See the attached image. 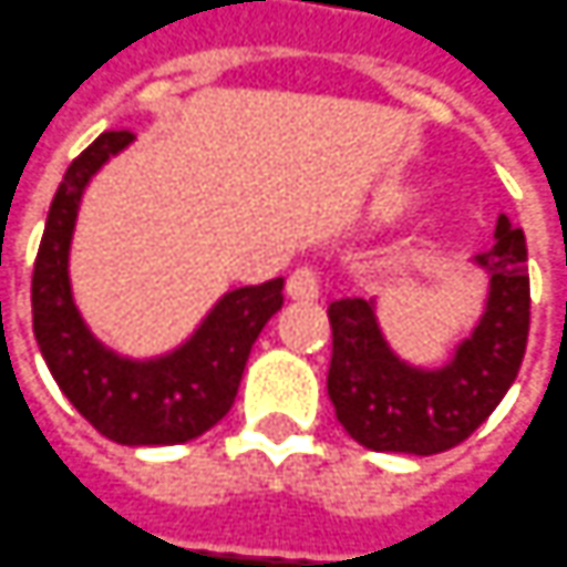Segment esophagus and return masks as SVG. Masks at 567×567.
<instances>
[{
  "instance_id": "esophagus-1",
  "label": "esophagus",
  "mask_w": 567,
  "mask_h": 567,
  "mask_svg": "<svg viewBox=\"0 0 567 567\" xmlns=\"http://www.w3.org/2000/svg\"><path fill=\"white\" fill-rule=\"evenodd\" d=\"M318 292H321V280H318V275L311 268H299L287 280V296L296 299V302H315Z\"/></svg>"
}]
</instances>
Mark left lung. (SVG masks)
<instances>
[{
  "label": "left lung",
  "mask_w": 567,
  "mask_h": 567,
  "mask_svg": "<svg viewBox=\"0 0 567 567\" xmlns=\"http://www.w3.org/2000/svg\"><path fill=\"white\" fill-rule=\"evenodd\" d=\"M524 234L499 215L493 246L471 258L484 277V309L443 364L402 359L383 333L381 299L330 302L333 330L328 396L337 421L359 446L436 455L468 440L518 378L530 324Z\"/></svg>",
  "instance_id": "8db88e82"
}]
</instances>
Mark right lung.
Returning a JSON list of instances; mask_svg holds the SVG:
<instances>
[{"label":"right lung","instance_id":"add662e5","mask_svg":"<svg viewBox=\"0 0 567 567\" xmlns=\"http://www.w3.org/2000/svg\"><path fill=\"white\" fill-rule=\"evenodd\" d=\"M133 140L102 133L64 171L33 265V333L59 390L99 434L121 446H177L230 412L258 333L284 306V277L227 290L189 337L155 355H127L96 337L74 299L71 243L93 177Z\"/></svg>","mask_w":567,"mask_h":567}]
</instances>
